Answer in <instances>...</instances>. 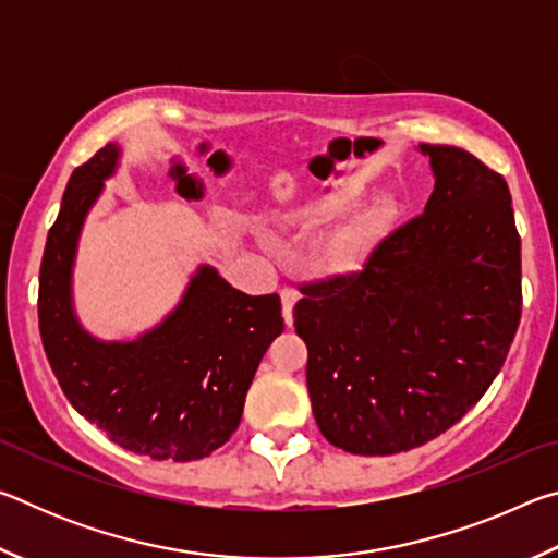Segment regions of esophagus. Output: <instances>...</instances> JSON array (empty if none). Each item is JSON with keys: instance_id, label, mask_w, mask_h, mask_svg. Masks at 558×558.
<instances>
[{"instance_id": "1", "label": "esophagus", "mask_w": 558, "mask_h": 558, "mask_svg": "<svg viewBox=\"0 0 558 558\" xmlns=\"http://www.w3.org/2000/svg\"><path fill=\"white\" fill-rule=\"evenodd\" d=\"M300 298V292L295 288H282L280 290V300H282V317H286V325H292V307Z\"/></svg>"}]
</instances>
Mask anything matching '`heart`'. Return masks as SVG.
I'll return each mask as SVG.
<instances>
[{
    "label": "heart",
    "instance_id": "obj_1",
    "mask_svg": "<svg viewBox=\"0 0 558 558\" xmlns=\"http://www.w3.org/2000/svg\"><path fill=\"white\" fill-rule=\"evenodd\" d=\"M356 199L354 186H337L332 192L317 194L302 206V214L307 219L325 221L342 214L349 204ZM396 214V202L389 194H376L369 202L356 204L337 229L327 235L319 260L329 272H354L366 263L381 241V235L389 229Z\"/></svg>",
    "mask_w": 558,
    "mask_h": 558
}]
</instances>
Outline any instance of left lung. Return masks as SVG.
<instances>
[{
	"instance_id": "obj_1",
	"label": "left lung",
	"mask_w": 558,
	"mask_h": 558,
	"mask_svg": "<svg viewBox=\"0 0 558 558\" xmlns=\"http://www.w3.org/2000/svg\"><path fill=\"white\" fill-rule=\"evenodd\" d=\"M436 186L421 216L352 276L302 286L292 317L323 436L354 456L438 438L502 369L522 315V245L502 174L421 145Z\"/></svg>"
}]
</instances>
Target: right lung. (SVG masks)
<instances>
[{
    "label": "right lung",
    "instance_id": "1",
    "mask_svg": "<svg viewBox=\"0 0 558 558\" xmlns=\"http://www.w3.org/2000/svg\"><path fill=\"white\" fill-rule=\"evenodd\" d=\"M118 145L73 169L39 272V332L65 399L120 448L153 460L211 456L239 428L245 393L286 323L278 295H245L199 266L179 305L130 342H102L73 310L86 216L116 174Z\"/></svg>",
    "mask_w": 558,
    "mask_h": 558
}]
</instances>
